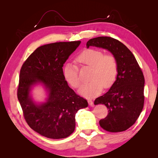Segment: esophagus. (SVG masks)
Listing matches in <instances>:
<instances>
[{
	"instance_id": "1",
	"label": "esophagus",
	"mask_w": 158,
	"mask_h": 158,
	"mask_svg": "<svg viewBox=\"0 0 158 158\" xmlns=\"http://www.w3.org/2000/svg\"><path fill=\"white\" fill-rule=\"evenodd\" d=\"M88 102L89 103V105L90 106H94V103H93V101L92 99H88Z\"/></svg>"
}]
</instances>
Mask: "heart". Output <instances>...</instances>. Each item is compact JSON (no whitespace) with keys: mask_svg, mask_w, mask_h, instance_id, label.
Returning <instances> with one entry per match:
<instances>
[{"mask_svg":"<svg viewBox=\"0 0 158 158\" xmlns=\"http://www.w3.org/2000/svg\"><path fill=\"white\" fill-rule=\"evenodd\" d=\"M76 60L81 65L92 68L89 82L80 85L79 94L86 98L97 96L103 88H109L114 83L118 73L116 59L111 55H105L104 52L95 49H85L76 57ZM64 77L70 85L77 88L80 80L78 75V66L72 63H66L63 68Z\"/></svg>","mask_w":158,"mask_h":158,"instance_id":"1","label":"heart"}]
</instances>
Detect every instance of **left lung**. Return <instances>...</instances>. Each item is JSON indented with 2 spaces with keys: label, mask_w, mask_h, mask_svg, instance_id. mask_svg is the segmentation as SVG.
<instances>
[{
  "label": "left lung",
  "mask_w": 158,
  "mask_h": 158,
  "mask_svg": "<svg viewBox=\"0 0 158 158\" xmlns=\"http://www.w3.org/2000/svg\"><path fill=\"white\" fill-rule=\"evenodd\" d=\"M86 46L106 49L117 60L116 80L107 92L95 99L94 104H103L109 109L107 117L99 121L104 130L125 131L135 124L144 107V75L132 52L119 41L98 37L89 40Z\"/></svg>",
  "instance_id": "8db88e82"
}]
</instances>
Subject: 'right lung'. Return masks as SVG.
I'll return each instance as SVG.
<instances>
[{"instance_id": "right-lung-1", "label": "right lung", "mask_w": 158, "mask_h": 158, "mask_svg": "<svg viewBox=\"0 0 158 158\" xmlns=\"http://www.w3.org/2000/svg\"><path fill=\"white\" fill-rule=\"evenodd\" d=\"M81 41L54 43L38 47L23 64L20 73L18 99L23 116L33 131L45 137L60 139L75 129L78 110L88 102L74 92L63 75V67ZM38 85L44 87L46 101L37 102L31 95Z\"/></svg>"}]
</instances>
